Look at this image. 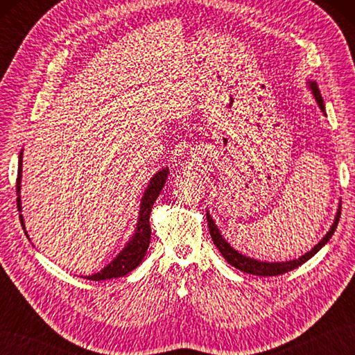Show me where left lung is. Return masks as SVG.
<instances>
[{
	"label": "left lung",
	"instance_id": "left-lung-1",
	"mask_svg": "<svg viewBox=\"0 0 355 355\" xmlns=\"http://www.w3.org/2000/svg\"><path fill=\"white\" fill-rule=\"evenodd\" d=\"M308 87H310L311 93L314 96L315 102H318L319 108L325 112V103H323L322 99V94L318 88V84L315 82H308ZM207 216V225H209V232H210V236H212L214 244L218 247V250L221 252V254L224 256V259L227 261L230 266H233L235 268L244 271V273L248 275H256V276H277V275H284V273H288V271L297 268L299 266H302L308 259L313 258V256L318 253L320 248L325 245L328 241L331 239V236L334 235V232L337 229V224H338V218H340V206L337 209V214L334 218V223L331 225V229L327 232V235L323 236L319 244H315L314 248H311L310 252L305 253L300 256L299 259H293V261H285V262H266V261H258V259H253V258H248V256L239 253L238 250H235L227 241H225L221 235V232L218 230L215 221L212 220V216L209 215V212L206 214Z\"/></svg>",
	"mask_w": 355,
	"mask_h": 355
}]
</instances>
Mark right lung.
<instances>
[{
  "label": "right lung",
  "instance_id": "add662e5",
  "mask_svg": "<svg viewBox=\"0 0 355 355\" xmlns=\"http://www.w3.org/2000/svg\"><path fill=\"white\" fill-rule=\"evenodd\" d=\"M168 172H169L168 168H163L162 171H158L153 178H150L146 191L141 197L137 227H135V232H134L132 238L130 239V243H128L123 250L120 252L116 258L108 263L107 267L102 268L99 273H94L92 276H85L87 279H89V281H105V279L122 277V276L130 273V271H132L135 267L140 266V262L143 261V258H145L146 250H148L149 243H150V224H149L150 210H153L154 202L163 189L166 178H168ZM21 177H22V150L19 153L18 178H17V193H18L17 205H18L19 212H21V195H19ZM19 220L22 224V229H24V232H26V225H24V220H22V215H19ZM26 235H27V232H26Z\"/></svg>",
  "mask_w": 355,
  "mask_h": 355
}]
</instances>
